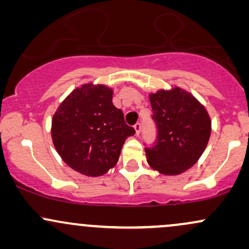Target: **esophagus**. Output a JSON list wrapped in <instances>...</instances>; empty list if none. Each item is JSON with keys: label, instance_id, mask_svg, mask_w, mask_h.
<instances>
[{"label": "esophagus", "instance_id": "obj_1", "mask_svg": "<svg viewBox=\"0 0 249 249\" xmlns=\"http://www.w3.org/2000/svg\"><path fill=\"white\" fill-rule=\"evenodd\" d=\"M134 130H136L137 136H139V134H141V131H142V124H141V123H137V124L134 125Z\"/></svg>", "mask_w": 249, "mask_h": 249}]
</instances>
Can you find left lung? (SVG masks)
Masks as SVG:
<instances>
[{
	"label": "left lung",
	"mask_w": 249,
	"mask_h": 249,
	"mask_svg": "<svg viewBox=\"0 0 249 249\" xmlns=\"http://www.w3.org/2000/svg\"><path fill=\"white\" fill-rule=\"evenodd\" d=\"M157 142L146 147L153 170L177 176L191 168L204 153L211 136V118L204 105L190 92L174 87L150 93Z\"/></svg>",
	"instance_id": "8db88e82"
}]
</instances>
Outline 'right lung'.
Returning a JSON list of instances; mask_svg holds the SVG:
<instances>
[{
  "mask_svg": "<svg viewBox=\"0 0 249 249\" xmlns=\"http://www.w3.org/2000/svg\"><path fill=\"white\" fill-rule=\"evenodd\" d=\"M112 89L83 84L61 103L51 123V137L63 161L76 172L99 177L118 161L127 137L136 133L112 104Z\"/></svg>",
  "mask_w": 249,
  "mask_h": 249,
  "instance_id": "right-lung-1",
  "label": "right lung"
}]
</instances>
